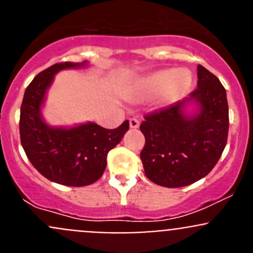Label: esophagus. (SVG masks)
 I'll list each match as a JSON object with an SVG mask.
<instances>
[{
    "label": "esophagus",
    "instance_id": "esophagus-1",
    "mask_svg": "<svg viewBox=\"0 0 253 253\" xmlns=\"http://www.w3.org/2000/svg\"><path fill=\"white\" fill-rule=\"evenodd\" d=\"M129 126H131V128H138L139 127V121L137 119H129Z\"/></svg>",
    "mask_w": 253,
    "mask_h": 253
}]
</instances>
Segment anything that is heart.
I'll use <instances>...</instances> for the list:
<instances>
[{"mask_svg":"<svg viewBox=\"0 0 253 253\" xmlns=\"http://www.w3.org/2000/svg\"><path fill=\"white\" fill-rule=\"evenodd\" d=\"M192 82L190 72L186 70H162L139 79L136 88L138 99H152L159 106H168L182 98Z\"/></svg>","mask_w":253,"mask_h":253,"instance_id":"obj_1","label":"heart"}]
</instances>
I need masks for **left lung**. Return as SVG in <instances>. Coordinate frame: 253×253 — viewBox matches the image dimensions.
Instances as JSON below:
<instances>
[{"label":"left lung","mask_w":253,"mask_h":253,"mask_svg":"<svg viewBox=\"0 0 253 253\" xmlns=\"http://www.w3.org/2000/svg\"><path fill=\"white\" fill-rule=\"evenodd\" d=\"M197 77V88L187 98L145 115L139 127L145 137L141 152L145 176L159 186L183 187L203 178L226 145L225 88L201 65Z\"/></svg>","instance_id":"obj_1"}]
</instances>
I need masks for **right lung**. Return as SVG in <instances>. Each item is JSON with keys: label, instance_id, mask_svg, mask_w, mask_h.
Returning a JSON list of instances; mask_svg holds the SVG:
<instances>
[{"label": "right lung", "instance_id": "add662e5", "mask_svg": "<svg viewBox=\"0 0 253 253\" xmlns=\"http://www.w3.org/2000/svg\"><path fill=\"white\" fill-rule=\"evenodd\" d=\"M86 65V61L56 63L40 72L25 89L20 106V142L28 159L47 180L73 187L90 185L101 177L108 153L129 128L128 120L115 129L95 122L72 127L46 124L42 109L56 73Z\"/></svg>", "mask_w": 253, "mask_h": 253}]
</instances>
